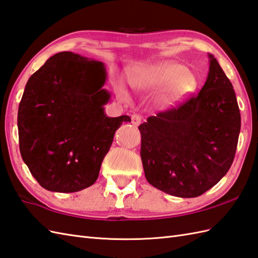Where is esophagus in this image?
Instances as JSON below:
<instances>
[{"mask_svg": "<svg viewBox=\"0 0 258 258\" xmlns=\"http://www.w3.org/2000/svg\"><path fill=\"white\" fill-rule=\"evenodd\" d=\"M141 121H142V118L138 116V114H134V116L131 117V123L136 125V127H138V125L141 123Z\"/></svg>", "mask_w": 258, "mask_h": 258, "instance_id": "esophagus-1", "label": "esophagus"}]
</instances>
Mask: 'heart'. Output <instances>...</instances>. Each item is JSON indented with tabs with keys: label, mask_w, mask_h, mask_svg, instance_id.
Wrapping results in <instances>:
<instances>
[{
	"label": "heart",
	"mask_w": 258,
	"mask_h": 258,
	"mask_svg": "<svg viewBox=\"0 0 258 258\" xmlns=\"http://www.w3.org/2000/svg\"><path fill=\"white\" fill-rule=\"evenodd\" d=\"M128 82L135 90L148 93L158 90L156 104L161 109H170L181 104L198 87L197 76L184 65L172 60L137 67L129 75ZM120 93L127 96L122 87H120Z\"/></svg>",
	"instance_id": "obj_1"
}]
</instances>
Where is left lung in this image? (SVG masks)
<instances>
[{
    "instance_id": "obj_1",
    "label": "left lung",
    "mask_w": 258,
    "mask_h": 258,
    "mask_svg": "<svg viewBox=\"0 0 258 258\" xmlns=\"http://www.w3.org/2000/svg\"><path fill=\"white\" fill-rule=\"evenodd\" d=\"M208 56L200 93L139 125L146 179L170 196H201L227 173L235 156L241 131L236 95L219 61Z\"/></svg>"
}]
</instances>
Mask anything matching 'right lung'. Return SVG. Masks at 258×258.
<instances>
[{
    "mask_svg": "<svg viewBox=\"0 0 258 258\" xmlns=\"http://www.w3.org/2000/svg\"><path fill=\"white\" fill-rule=\"evenodd\" d=\"M105 64L61 51L28 79L17 113L20 151L48 191L71 193L93 185L114 134L129 116L108 117L111 94Z\"/></svg>",
    "mask_w": 258,
    "mask_h": 258,
    "instance_id": "right-lung-1",
    "label": "right lung"
}]
</instances>
